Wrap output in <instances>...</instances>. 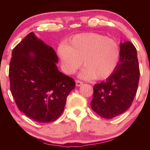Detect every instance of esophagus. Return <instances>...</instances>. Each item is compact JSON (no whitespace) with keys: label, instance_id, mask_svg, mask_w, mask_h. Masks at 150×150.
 <instances>
[{"label":"esophagus","instance_id":"esophagus-1","mask_svg":"<svg viewBox=\"0 0 150 150\" xmlns=\"http://www.w3.org/2000/svg\"><path fill=\"white\" fill-rule=\"evenodd\" d=\"M83 83L81 81H76V85L77 86V87H80V86H81L83 85Z\"/></svg>","mask_w":150,"mask_h":150}]
</instances>
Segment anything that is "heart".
<instances>
[{
    "instance_id": "obj_1",
    "label": "heart",
    "mask_w": 150,
    "mask_h": 150,
    "mask_svg": "<svg viewBox=\"0 0 150 150\" xmlns=\"http://www.w3.org/2000/svg\"><path fill=\"white\" fill-rule=\"evenodd\" d=\"M63 71L73 74L85 66L79 77L83 79L104 80L116 70L120 61L121 50L113 39L94 33H86L73 37L67 44L57 47Z\"/></svg>"
}]
</instances>
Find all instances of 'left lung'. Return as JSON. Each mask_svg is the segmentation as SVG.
<instances>
[{
  "label": "left lung",
  "instance_id": "1",
  "mask_svg": "<svg viewBox=\"0 0 150 150\" xmlns=\"http://www.w3.org/2000/svg\"><path fill=\"white\" fill-rule=\"evenodd\" d=\"M121 57L115 72L93 86L92 110L105 119H112L130 108L136 96L139 75L137 49L130 42L120 44Z\"/></svg>",
  "mask_w": 150,
  "mask_h": 150
}]
</instances>
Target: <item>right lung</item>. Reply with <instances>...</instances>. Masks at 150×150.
Instances as JSON below:
<instances>
[{
    "mask_svg": "<svg viewBox=\"0 0 150 150\" xmlns=\"http://www.w3.org/2000/svg\"><path fill=\"white\" fill-rule=\"evenodd\" d=\"M11 56L10 90L19 110L38 122L57 120L75 81L57 69L54 49L31 32L13 48Z\"/></svg>",
    "mask_w": 150,
    "mask_h": 150,
    "instance_id": "add662e5",
    "label": "right lung"
}]
</instances>
